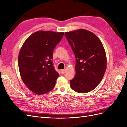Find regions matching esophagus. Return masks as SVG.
Here are the masks:
<instances>
[{
  "label": "esophagus",
  "instance_id": "34e87169",
  "mask_svg": "<svg viewBox=\"0 0 127 127\" xmlns=\"http://www.w3.org/2000/svg\"><path fill=\"white\" fill-rule=\"evenodd\" d=\"M65 71H66V70H65L64 69H61V70H60V72H61V74H64Z\"/></svg>",
  "mask_w": 127,
  "mask_h": 127
}]
</instances>
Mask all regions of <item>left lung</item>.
<instances>
[{"label":"left lung","mask_w":127,"mask_h":127,"mask_svg":"<svg viewBox=\"0 0 127 127\" xmlns=\"http://www.w3.org/2000/svg\"><path fill=\"white\" fill-rule=\"evenodd\" d=\"M76 58V75L70 87L78 93L93 90L101 82L106 69L105 49L98 37L80 29L64 34Z\"/></svg>","instance_id":"8db88e82"}]
</instances>
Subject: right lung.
<instances>
[{"label": "right lung", "mask_w": 127, "mask_h": 127, "mask_svg": "<svg viewBox=\"0 0 127 127\" xmlns=\"http://www.w3.org/2000/svg\"><path fill=\"white\" fill-rule=\"evenodd\" d=\"M64 35L39 31L23 44L18 58L19 71L23 82L33 93L45 94L55 87L59 74L53 66V51Z\"/></svg>", "instance_id": "add662e5"}]
</instances>
